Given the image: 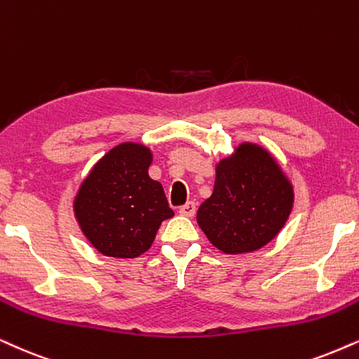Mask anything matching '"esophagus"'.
<instances>
[{
  "mask_svg": "<svg viewBox=\"0 0 359 359\" xmlns=\"http://www.w3.org/2000/svg\"><path fill=\"white\" fill-rule=\"evenodd\" d=\"M195 202H187L185 203V205H182L179 208V213L180 215H184V217H194L195 215Z\"/></svg>",
  "mask_w": 359,
  "mask_h": 359,
  "instance_id": "obj_1",
  "label": "esophagus"
}]
</instances>
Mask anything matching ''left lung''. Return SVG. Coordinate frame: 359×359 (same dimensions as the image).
Returning a JSON list of instances; mask_svg holds the SVG:
<instances>
[{"mask_svg":"<svg viewBox=\"0 0 359 359\" xmlns=\"http://www.w3.org/2000/svg\"><path fill=\"white\" fill-rule=\"evenodd\" d=\"M293 203V184L273 154L243 140L215 164L213 192L198 207L197 224L213 247L242 255L281 232Z\"/></svg>","mask_w":359,"mask_h":359,"instance_id":"left-lung-1","label":"left lung"}]
</instances>
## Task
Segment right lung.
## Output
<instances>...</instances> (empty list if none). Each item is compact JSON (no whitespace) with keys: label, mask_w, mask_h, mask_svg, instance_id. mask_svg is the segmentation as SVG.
<instances>
[{"label":"right lung","mask_w":359,"mask_h":359,"mask_svg":"<svg viewBox=\"0 0 359 359\" xmlns=\"http://www.w3.org/2000/svg\"><path fill=\"white\" fill-rule=\"evenodd\" d=\"M152 161L154 154L144 144H117L90 167L76 190L74 219L102 255H142L162 222L174 217L162 184L149 175Z\"/></svg>","instance_id":"1"}]
</instances>
